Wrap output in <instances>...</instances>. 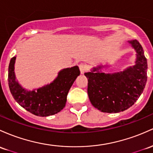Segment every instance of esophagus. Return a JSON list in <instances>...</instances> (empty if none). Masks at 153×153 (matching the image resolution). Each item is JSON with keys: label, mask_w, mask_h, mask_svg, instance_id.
I'll list each match as a JSON object with an SVG mask.
<instances>
[{"label": "esophagus", "mask_w": 153, "mask_h": 153, "mask_svg": "<svg viewBox=\"0 0 153 153\" xmlns=\"http://www.w3.org/2000/svg\"><path fill=\"white\" fill-rule=\"evenodd\" d=\"M79 68H80V73L83 74L85 71H86L87 66L85 65V64L82 63V64H80V65H79Z\"/></svg>", "instance_id": "obj_1"}]
</instances>
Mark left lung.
<instances>
[{
	"label": "left lung",
	"mask_w": 153,
	"mask_h": 153,
	"mask_svg": "<svg viewBox=\"0 0 153 153\" xmlns=\"http://www.w3.org/2000/svg\"><path fill=\"white\" fill-rule=\"evenodd\" d=\"M136 51L133 66L123 71L105 73L108 63L99 65L85 73L88 78V95L91 103L103 112H123L137 102L143 92L147 83V62L145 53L137 40L128 41Z\"/></svg>",
	"instance_id": "obj_1"
}]
</instances>
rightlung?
I'll list each match as a JSON object with an SVG mask.
<instances>
[{
	"mask_svg": "<svg viewBox=\"0 0 153 153\" xmlns=\"http://www.w3.org/2000/svg\"><path fill=\"white\" fill-rule=\"evenodd\" d=\"M16 56L10 60L8 86L16 102L21 107L37 116L47 117L58 113L65 107L67 96L78 75V66L62 69L50 83L33 90L27 89L19 83L14 69Z\"/></svg>",
	"mask_w": 153,
	"mask_h": 153,
	"instance_id": "add662e5",
	"label": "right lung"
}]
</instances>
